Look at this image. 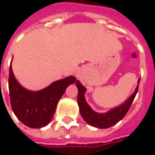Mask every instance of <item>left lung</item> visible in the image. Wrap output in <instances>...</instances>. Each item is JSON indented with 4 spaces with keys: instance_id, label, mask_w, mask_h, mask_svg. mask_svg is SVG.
Here are the masks:
<instances>
[{
    "instance_id": "1",
    "label": "left lung",
    "mask_w": 155,
    "mask_h": 155,
    "mask_svg": "<svg viewBox=\"0 0 155 155\" xmlns=\"http://www.w3.org/2000/svg\"><path fill=\"white\" fill-rule=\"evenodd\" d=\"M140 79H139L138 84L140 83ZM76 86L78 88V105L80 108L81 116L83 117L84 121L91 126L100 128V129H107L114 125L125 116L138 92L139 84L135 88L134 92L130 95L125 102H124V104L113 108L110 110L105 113H98L93 110L85 101V97H84V93L86 92L85 87L82 85L79 81H76Z\"/></svg>"
}]
</instances>
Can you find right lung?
I'll return each mask as SVG.
<instances>
[{
    "instance_id": "add662e5",
    "label": "right lung",
    "mask_w": 155,
    "mask_h": 155,
    "mask_svg": "<svg viewBox=\"0 0 155 155\" xmlns=\"http://www.w3.org/2000/svg\"><path fill=\"white\" fill-rule=\"evenodd\" d=\"M9 70V93L12 110L21 122L33 129L42 128L50 123L66 88L76 81V78L71 75L54 81L43 90L31 91L17 81L12 64Z\"/></svg>"
}]
</instances>
